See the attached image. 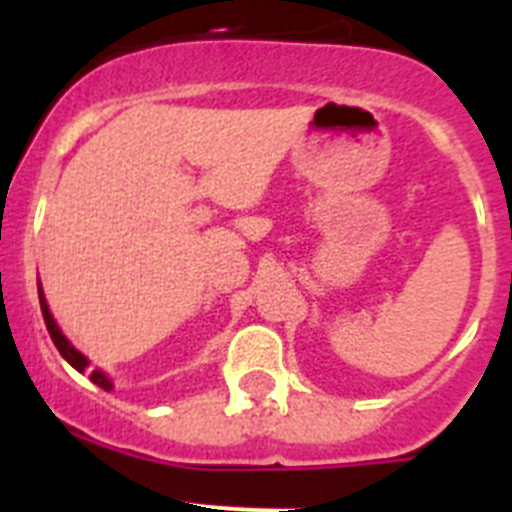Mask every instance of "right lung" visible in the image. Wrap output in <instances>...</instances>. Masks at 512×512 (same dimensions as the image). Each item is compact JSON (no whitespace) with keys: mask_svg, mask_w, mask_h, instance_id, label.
<instances>
[{"mask_svg":"<svg viewBox=\"0 0 512 512\" xmlns=\"http://www.w3.org/2000/svg\"><path fill=\"white\" fill-rule=\"evenodd\" d=\"M38 295H40V310H43L45 328H48V333H51L53 343H56V348H58V354H61L63 359L69 361V364L74 366L76 372H84V369H87V366H89V359L84 354H81V351H76V348L69 343V338H66L61 333V328H58L56 320H53L51 310H48V302H45V297H43V289H40ZM89 379H92V382L97 384V387H102V390H107V392L112 390V382H110V379H107V374L99 372V369H94V372L89 374Z\"/></svg>","mask_w":512,"mask_h":512,"instance_id":"right-lung-1","label":"right lung"}]
</instances>
